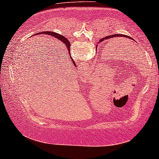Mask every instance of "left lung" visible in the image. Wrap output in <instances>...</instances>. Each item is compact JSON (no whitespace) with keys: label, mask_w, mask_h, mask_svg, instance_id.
Wrapping results in <instances>:
<instances>
[{"label":"left lung","mask_w":159,"mask_h":159,"mask_svg":"<svg viewBox=\"0 0 159 159\" xmlns=\"http://www.w3.org/2000/svg\"><path fill=\"white\" fill-rule=\"evenodd\" d=\"M114 37H124L126 38H129L131 39V40H132V38L131 37H129L128 35H120V34H116V35H109V36H107V37H105L104 38H102V40H99V42H102V41H104V40H107V39H111Z\"/></svg>","instance_id":"left-lung-1"}]
</instances>
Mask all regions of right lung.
I'll list each match as a JSON object with an SVG mask.
<instances>
[{"label": "right lung", "mask_w": 159, "mask_h": 159, "mask_svg": "<svg viewBox=\"0 0 159 159\" xmlns=\"http://www.w3.org/2000/svg\"><path fill=\"white\" fill-rule=\"evenodd\" d=\"M38 34H45V35H51L52 37L55 38H57L59 40L60 42H62L63 44H64V45L66 47V48H67V50H68V52H69L70 54V43L69 42V40H67V38H65L64 36L62 35H60V34L58 33H54V32H50V31H45V32H43V33H37ZM70 56H71V55H69ZM70 60H71L72 61V65L75 66V67H77L76 66V64H75V62H74V60H73L72 59V57H70Z\"/></svg>", "instance_id": "obj_1"}]
</instances>
